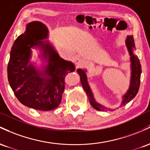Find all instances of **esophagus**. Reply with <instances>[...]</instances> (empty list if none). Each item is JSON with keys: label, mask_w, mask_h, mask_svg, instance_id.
Wrapping results in <instances>:
<instances>
[{"label": "esophagus", "mask_w": 150, "mask_h": 150, "mask_svg": "<svg viewBox=\"0 0 150 150\" xmlns=\"http://www.w3.org/2000/svg\"><path fill=\"white\" fill-rule=\"evenodd\" d=\"M84 62H84V60L81 58V57H77V58H76L74 60L75 64L76 65L77 67H81L82 65H83Z\"/></svg>", "instance_id": "esophagus-1"}]
</instances>
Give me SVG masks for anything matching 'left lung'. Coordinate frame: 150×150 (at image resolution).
Wrapping results in <instances>:
<instances>
[{
	"label": "left lung",
	"mask_w": 150,
	"mask_h": 150,
	"mask_svg": "<svg viewBox=\"0 0 150 150\" xmlns=\"http://www.w3.org/2000/svg\"><path fill=\"white\" fill-rule=\"evenodd\" d=\"M126 46H127V50H128L129 56H130V62H131V77H130V83H129V87L128 91H127L125 95L122 96V102L120 106L125 105L127 103H129L131 100L135 97L138 92L139 88V85H140V76L141 73H142V69H141L140 62H139L138 57L133 54L134 49L135 47L134 42V39L132 35L127 36L125 40ZM77 72L80 76L81 83L82 86L84 91L88 96L89 101H90L91 105L93 106L96 110H99V111H107L108 109L106 107L100 105V103L96 101L94 98L93 93L91 91L90 86L88 83L87 81V76L86 74V70H83L81 69H77ZM110 110V109H109ZM112 111V110L110 109Z\"/></svg>",
	"instance_id": "8db88e82"
}]
</instances>
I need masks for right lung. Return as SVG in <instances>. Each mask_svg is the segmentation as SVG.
I'll return each mask as SVG.
<instances>
[{
	"label": "right lung",
	"mask_w": 150,
	"mask_h": 150,
	"mask_svg": "<svg viewBox=\"0 0 150 150\" xmlns=\"http://www.w3.org/2000/svg\"><path fill=\"white\" fill-rule=\"evenodd\" d=\"M48 29L41 22H31L12 47L8 64L10 86L19 101L26 106L47 111L56 108L64 91V79L75 70L74 64L59 57L48 41ZM40 48L48 64L40 72L31 63V48Z\"/></svg>",
	"instance_id": "right-lung-1"
}]
</instances>
